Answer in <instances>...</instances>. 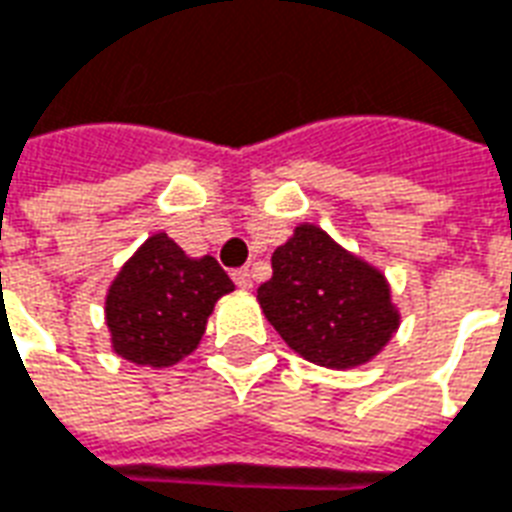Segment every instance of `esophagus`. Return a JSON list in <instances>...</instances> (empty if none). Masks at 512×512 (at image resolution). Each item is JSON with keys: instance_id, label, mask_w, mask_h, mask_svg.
<instances>
[{"instance_id": "34e87169", "label": "esophagus", "mask_w": 512, "mask_h": 512, "mask_svg": "<svg viewBox=\"0 0 512 512\" xmlns=\"http://www.w3.org/2000/svg\"><path fill=\"white\" fill-rule=\"evenodd\" d=\"M232 280L240 288H251L253 286V275H251V270H248V267H242V270H234Z\"/></svg>"}]
</instances>
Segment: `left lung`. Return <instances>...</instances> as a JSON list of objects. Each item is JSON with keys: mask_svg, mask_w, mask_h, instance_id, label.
Instances as JSON below:
<instances>
[{"mask_svg": "<svg viewBox=\"0 0 512 512\" xmlns=\"http://www.w3.org/2000/svg\"><path fill=\"white\" fill-rule=\"evenodd\" d=\"M256 299L291 351L329 370L367 364L399 329L386 275L313 224L275 248Z\"/></svg>", "mask_w": 512, "mask_h": 512, "instance_id": "left-lung-1", "label": "left lung"}]
</instances>
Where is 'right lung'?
I'll use <instances>...</instances> for the list:
<instances>
[{"mask_svg": "<svg viewBox=\"0 0 512 512\" xmlns=\"http://www.w3.org/2000/svg\"><path fill=\"white\" fill-rule=\"evenodd\" d=\"M234 291L213 256L191 259L159 232L142 242L110 283L105 318L113 351L140 367H172L205 334L218 299Z\"/></svg>", "mask_w": 512, "mask_h": 512, "instance_id": "add662e5", "label": "right lung"}]
</instances>
